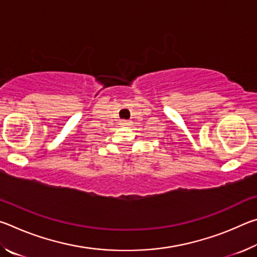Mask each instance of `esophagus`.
<instances>
[{"label": "esophagus", "mask_w": 257, "mask_h": 257, "mask_svg": "<svg viewBox=\"0 0 257 257\" xmlns=\"http://www.w3.org/2000/svg\"><path fill=\"white\" fill-rule=\"evenodd\" d=\"M120 124L121 125H128V124H130V122L128 120H121L120 121Z\"/></svg>", "instance_id": "esophagus-1"}]
</instances>
